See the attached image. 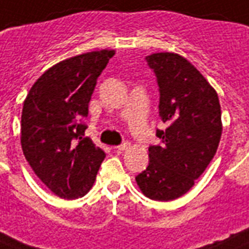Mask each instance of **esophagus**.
I'll return each instance as SVG.
<instances>
[{
	"label": "esophagus",
	"mask_w": 249,
	"mask_h": 249,
	"mask_svg": "<svg viewBox=\"0 0 249 249\" xmlns=\"http://www.w3.org/2000/svg\"><path fill=\"white\" fill-rule=\"evenodd\" d=\"M129 147H130V143H129V142H123L121 145L117 146L116 150L119 151V153H123V151H125V150H128Z\"/></svg>",
	"instance_id": "obj_1"
}]
</instances>
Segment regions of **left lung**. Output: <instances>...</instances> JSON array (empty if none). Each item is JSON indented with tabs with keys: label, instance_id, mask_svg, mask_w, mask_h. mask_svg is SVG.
<instances>
[{
	"label": "left lung",
	"instance_id": "obj_1",
	"mask_svg": "<svg viewBox=\"0 0 249 249\" xmlns=\"http://www.w3.org/2000/svg\"><path fill=\"white\" fill-rule=\"evenodd\" d=\"M159 87V145L149 147V166L136 176L151 200L179 198L195 185L217 153L222 134L221 104L213 87L184 57L154 53L146 57Z\"/></svg>",
	"mask_w": 249,
	"mask_h": 249
}]
</instances>
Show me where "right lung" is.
Returning a JSON list of instances; mask_svg holds the SVG:
<instances>
[{"label":"right lung","instance_id":"obj_1","mask_svg":"<svg viewBox=\"0 0 249 249\" xmlns=\"http://www.w3.org/2000/svg\"><path fill=\"white\" fill-rule=\"evenodd\" d=\"M113 54L104 49L58 62L34 83L24 100L23 154L36 176L61 198L85 196L106 158L83 136L96 79Z\"/></svg>","mask_w":249,"mask_h":249}]
</instances>
